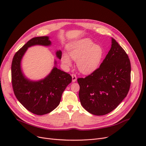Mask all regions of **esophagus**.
<instances>
[{
  "mask_svg": "<svg viewBox=\"0 0 146 146\" xmlns=\"http://www.w3.org/2000/svg\"><path fill=\"white\" fill-rule=\"evenodd\" d=\"M72 82H75L76 81V80H77V77H76V74H72Z\"/></svg>",
  "mask_w": 146,
  "mask_h": 146,
  "instance_id": "1",
  "label": "esophagus"
}]
</instances>
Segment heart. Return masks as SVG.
Segmentation results:
<instances>
[{
	"mask_svg": "<svg viewBox=\"0 0 146 146\" xmlns=\"http://www.w3.org/2000/svg\"><path fill=\"white\" fill-rule=\"evenodd\" d=\"M68 54L63 52L61 61L66 66L72 64V59L77 61L79 70L83 73H90L98 68L103 56V50L100 45L88 38L73 42L67 46Z\"/></svg>",
	"mask_w": 146,
	"mask_h": 146,
	"instance_id": "heart-1",
	"label": "heart"
}]
</instances>
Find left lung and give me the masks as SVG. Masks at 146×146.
Segmentation results:
<instances>
[{"mask_svg": "<svg viewBox=\"0 0 146 146\" xmlns=\"http://www.w3.org/2000/svg\"><path fill=\"white\" fill-rule=\"evenodd\" d=\"M82 106L95 115L112 111L127 96L131 84L128 55L112 38L111 48L98 68L85 78H78Z\"/></svg>", "mask_w": 146, "mask_h": 146, "instance_id": "8db88e82", "label": "left lung"}]
</instances>
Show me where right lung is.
I'll list each match as a JSON object with an SVG mask.
<instances>
[{
  "instance_id": "add662e5",
  "label": "right lung",
  "mask_w": 146,
  "mask_h": 146,
  "mask_svg": "<svg viewBox=\"0 0 146 146\" xmlns=\"http://www.w3.org/2000/svg\"><path fill=\"white\" fill-rule=\"evenodd\" d=\"M50 46L47 36L34 37L15 54L12 63V83L15 96L25 108L38 115L51 112L59 105L62 94L72 82V76L54 66L50 74L41 80L33 81L26 78L21 69V60L28 48L34 45ZM56 56L61 58L60 50ZM56 61H54L55 65Z\"/></svg>"
}]
</instances>
